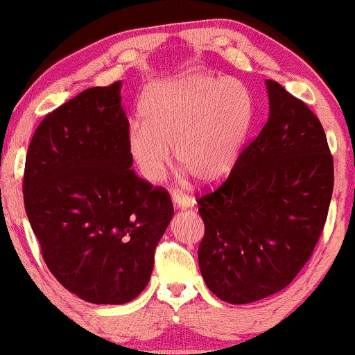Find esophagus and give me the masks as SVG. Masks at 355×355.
<instances>
[{"label": "esophagus", "mask_w": 355, "mask_h": 355, "mask_svg": "<svg viewBox=\"0 0 355 355\" xmlns=\"http://www.w3.org/2000/svg\"><path fill=\"white\" fill-rule=\"evenodd\" d=\"M171 197H173L174 205H176L178 208H190V207H193V200L190 198L189 195L179 192V190H173Z\"/></svg>", "instance_id": "esophagus-1"}]
</instances>
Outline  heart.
<instances>
[{"label": "heart", "mask_w": 355, "mask_h": 355, "mask_svg": "<svg viewBox=\"0 0 355 355\" xmlns=\"http://www.w3.org/2000/svg\"><path fill=\"white\" fill-rule=\"evenodd\" d=\"M142 123L128 128L126 147L148 182L178 165L202 184L224 179L237 163L253 121V99L234 78L184 73L152 86L144 96Z\"/></svg>", "instance_id": "1"}]
</instances>
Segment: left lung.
<instances>
[{"label":"left lung","mask_w":355,"mask_h":355,"mask_svg":"<svg viewBox=\"0 0 355 355\" xmlns=\"http://www.w3.org/2000/svg\"><path fill=\"white\" fill-rule=\"evenodd\" d=\"M270 114L218 189L197 197L198 266L219 300L246 304L284 290L311 259L335 182L325 131L309 107L267 80Z\"/></svg>","instance_id":"obj_1"}]
</instances>
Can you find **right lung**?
Listing matches in <instances>:
<instances>
[{"label":"right lung","instance_id":"obj_1","mask_svg":"<svg viewBox=\"0 0 355 355\" xmlns=\"http://www.w3.org/2000/svg\"><path fill=\"white\" fill-rule=\"evenodd\" d=\"M120 81L43 118L28 146L24 203L48 269L92 304H125L150 279L174 208L132 171Z\"/></svg>","mask_w":355,"mask_h":355}]
</instances>
